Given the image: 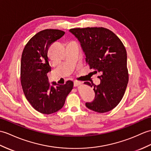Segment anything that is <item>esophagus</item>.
Returning a JSON list of instances; mask_svg holds the SVG:
<instances>
[{"mask_svg":"<svg viewBox=\"0 0 151 151\" xmlns=\"http://www.w3.org/2000/svg\"><path fill=\"white\" fill-rule=\"evenodd\" d=\"M80 84H81V82H80L76 81V80H75V81H74V86H75V87L78 86L80 85Z\"/></svg>","mask_w":151,"mask_h":151,"instance_id":"1","label":"esophagus"}]
</instances>
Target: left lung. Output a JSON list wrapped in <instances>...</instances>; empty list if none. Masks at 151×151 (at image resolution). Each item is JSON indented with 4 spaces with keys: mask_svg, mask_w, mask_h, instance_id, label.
<instances>
[{
    "mask_svg": "<svg viewBox=\"0 0 151 151\" xmlns=\"http://www.w3.org/2000/svg\"><path fill=\"white\" fill-rule=\"evenodd\" d=\"M78 38L86 57V62L94 73H100V83L94 86L95 97L86 106L104 113L116 107L123 98L129 81L127 51L124 45L111 30L102 27L73 28L69 30Z\"/></svg>",
    "mask_w": 151,
    "mask_h": 151,
    "instance_id": "left-lung-1",
    "label": "left lung"
}]
</instances>
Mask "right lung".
Here are the masks:
<instances>
[{"instance_id":"add662e5","label":"right lung","mask_w":151,"mask_h":151,"mask_svg":"<svg viewBox=\"0 0 151 151\" xmlns=\"http://www.w3.org/2000/svg\"><path fill=\"white\" fill-rule=\"evenodd\" d=\"M64 34L59 29L41 31L28 41L22 54L20 80L24 95L31 106L42 114H50L62 109L73 87L71 80L64 85L53 82L50 86L47 76L51 70L49 47Z\"/></svg>"}]
</instances>
